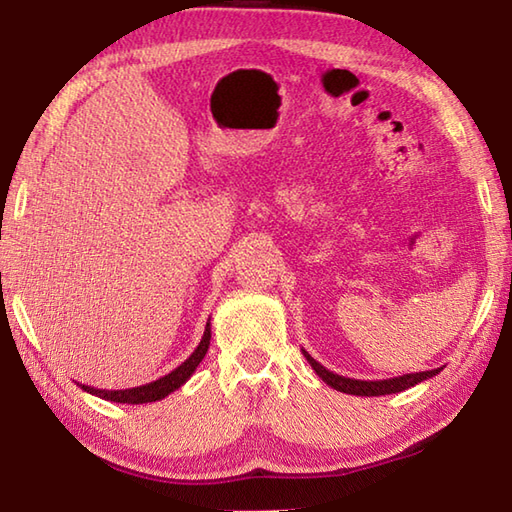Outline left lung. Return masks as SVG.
<instances>
[{"label": "left lung", "mask_w": 512, "mask_h": 512, "mask_svg": "<svg viewBox=\"0 0 512 512\" xmlns=\"http://www.w3.org/2000/svg\"><path fill=\"white\" fill-rule=\"evenodd\" d=\"M303 356H306V361L312 365L314 372L323 380V383H328L330 387H334L336 391H343V394H352V396H387V394H398V391H405L413 385L422 383V380L433 378L438 372H442V367L438 369H429V372H416V374H402L396 378H385V380H358V378H347V376H339L330 372V369H325L319 361H314V358L306 352L301 350Z\"/></svg>", "instance_id": "obj_1"}]
</instances>
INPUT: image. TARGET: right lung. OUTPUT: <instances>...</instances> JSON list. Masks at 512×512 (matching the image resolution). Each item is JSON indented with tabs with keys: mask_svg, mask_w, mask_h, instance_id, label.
I'll return each instance as SVG.
<instances>
[{
	"mask_svg": "<svg viewBox=\"0 0 512 512\" xmlns=\"http://www.w3.org/2000/svg\"><path fill=\"white\" fill-rule=\"evenodd\" d=\"M209 343H211V319L206 321L202 341L198 347H195L187 361L178 365L173 372L160 376L158 380H151V383H147V385L129 387V389H99V387H90V385H81V383H79V387L83 391H88V394H92V396H99V398L110 400V402H123V405H143V402L162 400L165 396H169L171 391L180 389L193 376L195 369H198V365L202 363V358L206 356V350H209Z\"/></svg>",
	"mask_w": 512,
	"mask_h": 512,
	"instance_id": "obj_1",
	"label": "right lung"
}]
</instances>
